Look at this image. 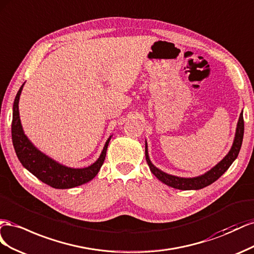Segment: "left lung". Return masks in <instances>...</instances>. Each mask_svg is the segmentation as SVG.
<instances>
[{
  "label": "left lung",
  "instance_id": "8db88e82",
  "mask_svg": "<svg viewBox=\"0 0 254 254\" xmlns=\"http://www.w3.org/2000/svg\"><path fill=\"white\" fill-rule=\"evenodd\" d=\"M243 138H244V117H243V111H242L240 118H238V121H237L234 140H233V143H232L230 151L228 152V154L224 156L218 164L215 165L212 169H209L208 171L203 173V175L193 177V178H181L177 176H172L167 172L158 169L156 166L152 164L151 159L149 157L147 140H146V159L152 173H153V175L164 184L181 190H201V188H204L208 185L213 184L215 181L218 180L223 173L229 169L230 166L233 164V162L237 158L238 153H240V150L243 143Z\"/></svg>",
  "mask_w": 254,
  "mask_h": 254
}]
</instances>
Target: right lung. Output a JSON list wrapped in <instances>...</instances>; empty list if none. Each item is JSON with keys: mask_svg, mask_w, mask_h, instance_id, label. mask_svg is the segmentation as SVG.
Returning <instances> with one entry per match:
<instances>
[{"mask_svg": "<svg viewBox=\"0 0 254 254\" xmlns=\"http://www.w3.org/2000/svg\"><path fill=\"white\" fill-rule=\"evenodd\" d=\"M24 84L25 83L20 87L13 101L11 123L12 144L20 163L41 182L57 190H68V188H73L89 182L98 175L100 168L102 167L108 143L113 135L108 137L99 158L88 167L72 168L56 162L55 159L36 148L24 134L19 113V100Z\"/></svg>", "mask_w": 254, "mask_h": 254, "instance_id": "right-lung-1", "label": "right lung"}]
</instances>
